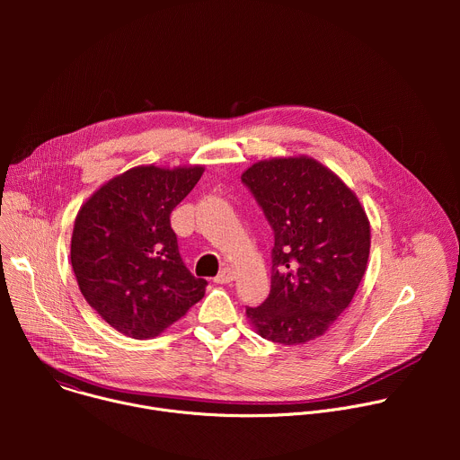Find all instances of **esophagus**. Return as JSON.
Masks as SVG:
<instances>
[{
  "label": "esophagus",
  "mask_w": 460,
  "mask_h": 460,
  "mask_svg": "<svg viewBox=\"0 0 460 460\" xmlns=\"http://www.w3.org/2000/svg\"><path fill=\"white\" fill-rule=\"evenodd\" d=\"M234 280V270L233 268H224L217 277H215V282L217 284H229Z\"/></svg>",
  "instance_id": "esophagus-1"
}]
</instances>
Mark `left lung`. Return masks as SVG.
I'll use <instances>...</instances> for the list:
<instances>
[{
    "mask_svg": "<svg viewBox=\"0 0 460 460\" xmlns=\"http://www.w3.org/2000/svg\"><path fill=\"white\" fill-rule=\"evenodd\" d=\"M242 181L275 233L270 296L245 314L261 339L314 341L349 307L366 273V211L332 169L309 156L256 162Z\"/></svg>",
    "mask_w": 460,
    "mask_h": 460,
    "instance_id": "obj_1",
    "label": "left lung"
}]
</instances>
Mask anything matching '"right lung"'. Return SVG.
Listing matches in <instances>:
<instances>
[{"instance_id":"right-lung-1","label":"right lung","mask_w":460,"mask_h":460,"mask_svg":"<svg viewBox=\"0 0 460 460\" xmlns=\"http://www.w3.org/2000/svg\"><path fill=\"white\" fill-rule=\"evenodd\" d=\"M204 174L202 165H140L103 183L78 211L71 264L89 305L137 341L164 333L206 295L185 268L172 209Z\"/></svg>"}]
</instances>
